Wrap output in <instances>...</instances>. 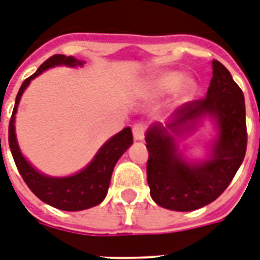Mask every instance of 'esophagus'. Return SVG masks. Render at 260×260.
I'll use <instances>...</instances> for the list:
<instances>
[{
  "mask_svg": "<svg viewBox=\"0 0 260 260\" xmlns=\"http://www.w3.org/2000/svg\"><path fill=\"white\" fill-rule=\"evenodd\" d=\"M146 125H144L143 122H136L132 128V132H134V138L136 140H143L144 135H146Z\"/></svg>",
  "mask_w": 260,
  "mask_h": 260,
  "instance_id": "34e87169",
  "label": "esophagus"
}]
</instances>
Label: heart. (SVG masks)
<instances>
[{
	"mask_svg": "<svg viewBox=\"0 0 260 260\" xmlns=\"http://www.w3.org/2000/svg\"><path fill=\"white\" fill-rule=\"evenodd\" d=\"M183 80V73L177 72V71H165V72H159L158 75L152 77L148 82L147 91L150 95H162L168 94L170 91H173L180 82ZM195 91V83L191 79H185L180 85V92L181 96L188 98L191 96L192 92Z\"/></svg>",
	"mask_w": 260,
	"mask_h": 260,
	"instance_id": "heart-1",
	"label": "heart"
}]
</instances>
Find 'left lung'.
<instances>
[{
    "instance_id": "1",
    "label": "left lung",
    "mask_w": 260,
    "mask_h": 260,
    "mask_svg": "<svg viewBox=\"0 0 260 260\" xmlns=\"http://www.w3.org/2000/svg\"><path fill=\"white\" fill-rule=\"evenodd\" d=\"M207 114L218 125V139L209 161L189 166L175 151L169 130L179 133ZM147 183L156 205L174 211H192L209 205L232 183L247 151V124L243 91L219 61H213V77L205 98L184 104L165 126L156 122L147 131Z\"/></svg>"
}]
</instances>
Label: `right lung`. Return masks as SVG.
Segmentation results:
<instances>
[{
	"mask_svg": "<svg viewBox=\"0 0 260 260\" xmlns=\"http://www.w3.org/2000/svg\"><path fill=\"white\" fill-rule=\"evenodd\" d=\"M55 65L76 67V65H83V62L80 59L75 58L73 55L67 57L64 54H54L51 55L50 58H47L38 68L37 72L25 79L17 92L15 108H13L11 121H9V135H8L9 148H11L12 156L15 159L20 176L23 177L24 183L32 191L34 195H37L41 201L53 206L55 209L65 210V211H79V210L94 207L104 201L108 193L114 165L120 159V156L126 151V148L132 144L134 138H132V131L129 126L124 128L121 132H118L112 139H109L101 147L98 154L95 155V158L86 169H83L77 174H73L71 177H47L34 169L32 166L25 161L24 156L21 155L19 146H17L15 125H13L15 113L17 110L21 94L27 88L29 82L34 77L39 76L43 71Z\"/></svg>",
	"mask_w": 260,
	"mask_h": 260,
	"instance_id": "add662e5",
	"label": "right lung"
}]
</instances>
